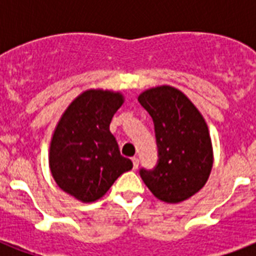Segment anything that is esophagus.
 <instances>
[{"instance_id":"esophagus-1","label":"esophagus","mask_w":256,"mask_h":256,"mask_svg":"<svg viewBox=\"0 0 256 256\" xmlns=\"http://www.w3.org/2000/svg\"><path fill=\"white\" fill-rule=\"evenodd\" d=\"M132 160V168H134V170H136V168H138V166H140V160H138L136 156H134Z\"/></svg>"}]
</instances>
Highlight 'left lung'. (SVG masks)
Wrapping results in <instances>:
<instances>
[{"label":"left lung","mask_w":256,"mask_h":256,"mask_svg":"<svg viewBox=\"0 0 256 256\" xmlns=\"http://www.w3.org/2000/svg\"><path fill=\"white\" fill-rule=\"evenodd\" d=\"M152 116L158 146V164L140 168L154 196L179 203L198 192L212 168V146L204 118L180 90L171 86L148 88L138 96Z\"/></svg>","instance_id":"obj_1"}]
</instances>
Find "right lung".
<instances>
[{
  "label": "right lung",
  "instance_id": "1",
  "mask_svg": "<svg viewBox=\"0 0 256 256\" xmlns=\"http://www.w3.org/2000/svg\"><path fill=\"white\" fill-rule=\"evenodd\" d=\"M122 104L120 92L86 90L69 104L54 130L50 171L60 188L81 202L102 198L120 175L132 168L110 132L112 116Z\"/></svg>",
  "mask_w": 256,
  "mask_h": 256
}]
</instances>
